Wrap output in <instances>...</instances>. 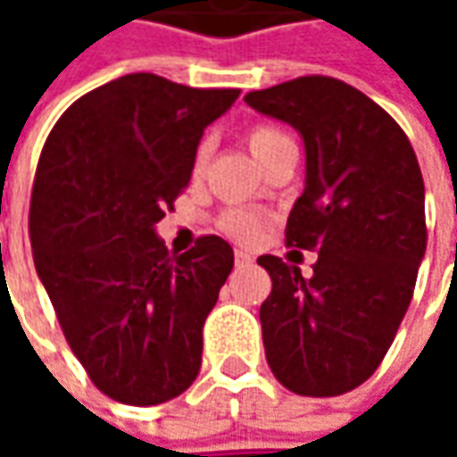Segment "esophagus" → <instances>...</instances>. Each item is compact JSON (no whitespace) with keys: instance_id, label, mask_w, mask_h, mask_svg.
Masks as SVG:
<instances>
[{"instance_id":"esophagus-1","label":"esophagus","mask_w":457,"mask_h":457,"mask_svg":"<svg viewBox=\"0 0 457 457\" xmlns=\"http://www.w3.org/2000/svg\"><path fill=\"white\" fill-rule=\"evenodd\" d=\"M234 259H237V264H249V262H252V256L246 254V252H241V249H237Z\"/></svg>"}]
</instances>
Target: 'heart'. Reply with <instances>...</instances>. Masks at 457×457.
Instances as JSON below:
<instances>
[{
  "label": "heart",
  "instance_id": "obj_1",
  "mask_svg": "<svg viewBox=\"0 0 457 457\" xmlns=\"http://www.w3.org/2000/svg\"><path fill=\"white\" fill-rule=\"evenodd\" d=\"M287 139H290L287 134L274 129V127H254L252 132L246 134V142H249V147H252V152H254V157L259 162H264V160H267L279 145H285ZM205 157H208V147L201 145L198 152H195V162H193L195 172H201L203 170ZM219 226L223 234L241 238V241L256 237V231H259V220H256L252 213H246V211H226V213L220 216Z\"/></svg>",
  "mask_w": 457,
  "mask_h": 457
}]
</instances>
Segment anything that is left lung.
<instances>
[{
    "label": "left lung",
    "instance_id": "1",
    "mask_svg": "<svg viewBox=\"0 0 457 457\" xmlns=\"http://www.w3.org/2000/svg\"><path fill=\"white\" fill-rule=\"evenodd\" d=\"M244 101L303 137L287 244L318 252L310 277L256 259L272 277L259 307L267 363L295 395H345L377 371L412 300L428 246L422 172L395 119L343 80L303 76Z\"/></svg>",
    "mask_w": 457,
    "mask_h": 457
}]
</instances>
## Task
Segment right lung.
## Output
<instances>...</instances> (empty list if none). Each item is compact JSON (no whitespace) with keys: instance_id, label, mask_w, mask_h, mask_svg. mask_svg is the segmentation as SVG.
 <instances>
[{"instance_id":"right-lung-1","label":"right lung","mask_w":457,"mask_h":457,"mask_svg":"<svg viewBox=\"0 0 457 457\" xmlns=\"http://www.w3.org/2000/svg\"><path fill=\"white\" fill-rule=\"evenodd\" d=\"M237 98L129 73L80 96L45 142L29 203L35 270L76 359L116 402L162 404L198 377L234 249L201 237L170 256L157 223L190 183L203 129Z\"/></svg>"}]
</instances>
